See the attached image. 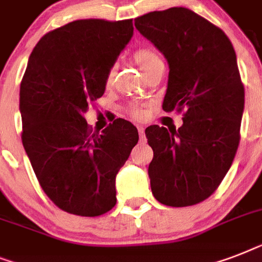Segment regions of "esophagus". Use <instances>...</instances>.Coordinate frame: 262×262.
<instances>
[{
    "instance_id": "1",
    "label": "esophagus",
    "mask_w": 262,
    "mask_h": 262,
    "mask_svg": "<svg viewBox=\"0 0 262 262\" xmlns=\"http://www.w3.org/2000/svg\"><path fill=\"white\" fill-rule=\"evenodd\" d=\"M137 129H139L140 139L143 140L144 139V132H145V129H144V126H139V127H137Z\"/></svg>"
}]
</instances>
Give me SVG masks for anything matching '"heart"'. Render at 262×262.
I'll return each mask as SVG.
<instances>
[{
    "label": "heart",
    "instance_id": "heart-1",
    "mask_svg": "<svg viewBox=\"0 0 262 262\" xmlns=\"http://www.w3.org/2000/svg\"><path fill=\"white\" fill-rule=\"evenodd\" d=\"M133 58H135L136 63L139 65L140 69H141L144 73H147V72L154 67V65H156V63L162 61V59L159 58V55L156 54L155 51L152 50V49H149V47H141V49H139V50H136L135 54H133ZM114 75H115L114 68H111L110 71L107 72V76H106L107 84H110L111 81H113ZM132 114H133V117H136V118H144V117H145V111L140 110V108H133V110H132Z\"/></svg>",
    "mask_w": 262,
    "mask_h": 262
}]
</instances>
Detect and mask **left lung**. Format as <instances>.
I'll use <instances>...</instances> for the list:
<instances>
[{"label": "left lung", "instance_id": "1", "mask_svg": "<svg viewBox=\"0 0 262 262\" xmlns=\"http://www.w3.org/2000/svg\"><path fill=\"white\" fill-rule=\"evenodd\" d=\"M135 26L167 59L163 110H185L178 130L145 129L152 194L168 207L194 205L217 189L239 144L245 90L235 51L219 27L186 8L151 12Z\"/></svg>", "mask_w": 262, "mask_h": 262}]
</instances>
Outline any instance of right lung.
<instances>
[{
    "label": "right lung",
    "mask_w": 262,
    "mask_h": 262,
    "mask_svg": "<svg viewBox=\"0 0 262 262\" xmlns=\"http://www.w3.org/2000/svg\"><path fill=\"white\" fill-rule=\"evenodd\" d=\"M132 36V20H76L39 40L23 76V145L47 197L73 215L114 207L115 177L139 141L129 121L117 118L92 133L84 118Z\"/></svg>",
    "instance_id": "right-lung-1"
}]
</instances>
